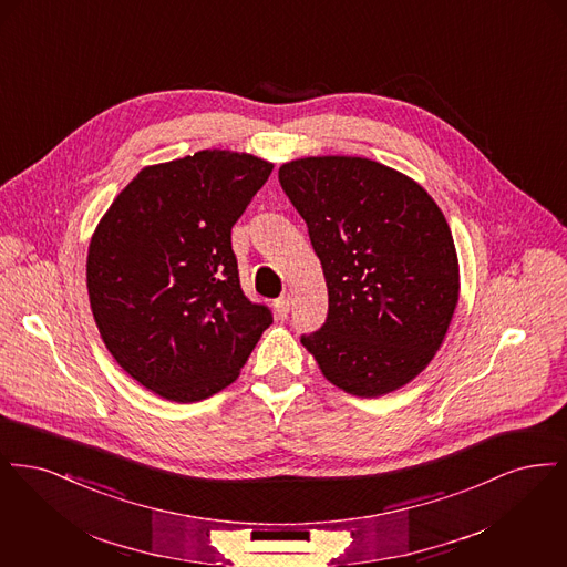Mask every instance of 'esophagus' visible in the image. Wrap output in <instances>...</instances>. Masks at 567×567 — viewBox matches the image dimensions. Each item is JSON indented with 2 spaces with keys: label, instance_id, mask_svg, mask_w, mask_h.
Here are the masks:
<instances>
[{
  "label": "esophagus",
  "instance_id": "1",
  "mask_svg": "<svg viewBox=\"0 0 567 567\" xmlns=\"http://www.w3.org/2000/svg\"><path fill=\"white\" fill-rule=\"evenodd\" d=\"M274 310H276V317H278L280 321H285V319L289 317V310H291V297H278V299L274 301Z\"/></svg>",
  "mask_w": 567,
  "mask_h": 567
}]
</instances>
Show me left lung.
I'll list each match as a JSON object with an SVG mask.
<instances>
[{"instance_id": "left-lung-1", "label": "left lung", "mask_w": 567, "mask_h": 567, "mask_svg": "<svg viewBox=\"0 0 567 567\" xmlns=\"http://www.w3.org/2000/svg\"><path fill=\"white\" fill-rule=\"evenodd\" d=\"M323 266L329 310L303 333L323 377L357 398L419 377L458 301V261L437 204L404 174L361 157H306L278 169Z\"/></svg>"}]
</instances>
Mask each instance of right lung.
Here are the masks:
<instances>
[{"label":"right lung","instance_id":"right-lung-1","mask_svg":"<svg viewBox=\"0 0 567 567\" xmlns=\"http://www.w3.org/2000/svg\"><path fill=\"white\" fill-rule=\"evenodd\" d=\"M271 169L216 148L148 165L91 238L86 289L100 336L165 400L190 404L231 384L274 321L244 296L231 250V227Z\"/></svg>","mask_w":567,"mask_h":567}]
</instances>
